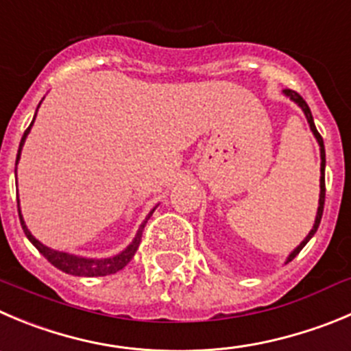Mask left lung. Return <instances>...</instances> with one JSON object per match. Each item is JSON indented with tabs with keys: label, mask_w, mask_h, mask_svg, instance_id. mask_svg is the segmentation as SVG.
Instances as JSON below:
<instances>
[{
	"label": "left lung",
	"mask_w": 351,
	"mask_h": 351,
	"mask_svg": "<svg viewBox=\"0 0 351 351\" xmlns=\"http://www.w3.org/2000/svg\"><path fill=\"white\" fill-rule=\"evenodd\" d=\"M284 93H286L287 97L291 98V100L296 101L298 106H300L301 109H303L304 116H306V119H308V123H310V130L313 131V135H315L317 142H319V145H320V159H322V162H320V175H322V176H320V199H319V211H317L315 225H313V228H312V230H310V234L306 235V239H304V241L301 242L300 245H298L296 250H294L293 253L289 254V258H287V261H291V260H294V258H296L298 254H300V251L303 250L304 245H306V242H308L310 239L313 237V234H315L317 228H319L320 220H322L324 202H326V175H324V171H326V150H324V140H322V136H320V133H319V131H317V128H315V123H313V117H312V112H310V107L306 106V101L303 100V97H301V95L298 93V91L289 90V88H287V90H284Z\"/></svg>",
	"instance_id": "8db88e82"
}]
</instances>
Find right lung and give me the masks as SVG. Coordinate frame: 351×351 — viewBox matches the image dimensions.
<instances>
[{
    "label": "right lung",
    "mask_w": 351,
    "mask_h": 351,
    "mask_svg": "<svg viewBox=\"0 0 351 351\" xmlns=\"http://www.w3.org/2000/svg\"><path fill=\"white\" fill-rule=\"evenodd\" d=\"M31 126H32V123L29 124L27 130L24 131V136H22V140H21V147H19L17 160H19V157H21L22 145H24V140H25V136H27V133L31 131ZM19 216H21V223H22V228H24L25 235H27L29 241L36 245V250H38L43 256L47 258V260L50 261L53 267H57L58 270L65 271V274L77 275V277H101V275L116 274V271L123 270V268L130 263L131 258L135 256L136 250H138V245H140V241H142L143 227H145V223H147L145 221V223L140 227L135 241L131 242V244L128 245L126 250H124L121 254H117V256H114V258H106V260H88V258H80V256H74V254L60 253V251H53V250H50V247H47V245H43L41 242L36 241V239L31 235V232L27 230L24 220H22L21 209H19ZM149 218H150V215H149Z\"/></svg>",
    "instance_id": "add662e5"
}]
</instances>
